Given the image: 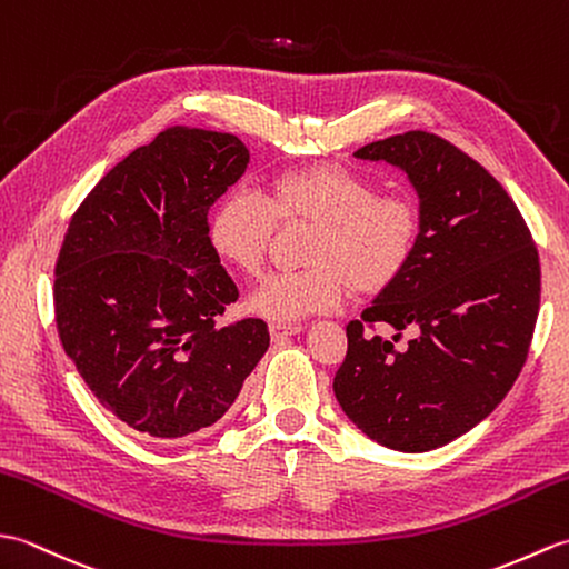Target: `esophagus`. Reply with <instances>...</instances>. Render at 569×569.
<instances>
[{
  "label": "esophagus",
  "instance_id": "34e87169",
  "mask_svg": "<svg viewBox=\"0 0 569 569\" xmlns=\"http://www.w3.org/2000/svg\"><path fill=\"white\" fill-rule=\"evenodd\" d=\"M300 330V325H296V322H271L269 325V332H271V340L273 342H281V340H286V337H291V335H298Z\"/></svg>",
  "mask_w": 569,
  "mask_h": 569
}]
</instances>
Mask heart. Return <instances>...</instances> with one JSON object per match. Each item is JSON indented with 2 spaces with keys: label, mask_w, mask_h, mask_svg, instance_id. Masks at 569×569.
<instances>
[{
  "label": "heart",
  "mask_w": 569,
  "mask_h": 569,
  "mask_svg": "<svg viewBox=\"0 0 569 569\" xmlns=\"http://www.w3.org/2000/svg\"><path fill=\"white\" fill-rule=\"evenodd\" d=\"M278 222H306L312 232L306 269L273 273L249 296L253 316L273 322L332 310L352 286L365 293L389 286L418 241V210L408 198L377 196L352 168L320 163L276 176L266 198L249 188L229 190L212 210L210 247L237 271L257 276Z\"/></svg>",
  "instance_id": "b5f03b06"
}]
</instances>
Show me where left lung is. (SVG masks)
Instances as JSON below:
<instances>
[{"mask_svg":"<svg viewBox=\"0 0 569 569\" xmlns=\"http://www.w3.org/2000/svg\"><path fill=\"white\" fill-rule=\"evenodd\" d=\"M406 173L418 241L401 276L347 325L335 396L383 447L428 452L479 426L521 373L540 308V263L509 192L465 151L406 131L355 151ZM383 323L395 337L363 335ZM415 340L396 348L400 332Z\"/></svg>","mask_w":569,"mask_h":569,"instance_id":"1","label":"left lung"}]
</instances>
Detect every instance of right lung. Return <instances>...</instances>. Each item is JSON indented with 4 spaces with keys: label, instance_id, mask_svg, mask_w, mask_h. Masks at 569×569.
<instances>
[{
    "label": "right lung",
    "instance_id": "right-lung-1",
    "mask_svg": "<svg viewBox=\"0 0 569 569\" xmlns=\"http://www.w3.org/2000/svg\"><path fill=\"white\" fill-rule=\"evenodd\" d=\"M234 134L171 127L119 161L72 214L56 325L94 398L151 440L214 426L269 349L259 318L217 325L239 291L208 212L244 176Z\"/></svg>",
    "mask_w": 569,
    "mask_h": 569
}]
</instances>
